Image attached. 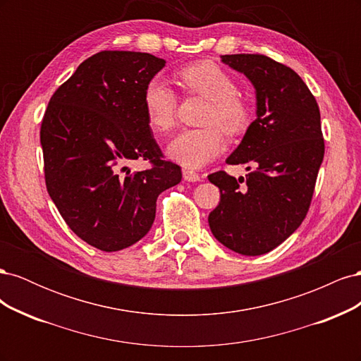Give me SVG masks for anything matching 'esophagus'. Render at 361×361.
Returning a JSON list of instances; mask_svg holds the SVG:
<instances>
[{
	"label": "esophagus",
	"mask_w": 361,
	"mask_h": 361,
	"mask_svg": "<svg viewBox=\"0 0 361 361\" xmlns=\"http://www.w3.org/2000/svg\"><path fill=\"white\" fill-rule=\"evenodd\" d=\"M182 173H183V179L188 180V182H197V180L202 179L200 174L197 171L191 170V169H183Z\"/></svg>",
	"instance_id": "1"
}]
</instances>
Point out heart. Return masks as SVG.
<instances>
[{
  "label": "heart",
  "mask_w": 361,
  "mask_h": 361,
  "mask_svg": "<svg viewBox=\"0 0 361 361\" xmlns=\"http://www.w3.org/2000/svg\"><path fill=\"white\" fill-rule=\"evenodd\" d=\"M179 82L188 92L207 99L202 117L203 128L187 129L169 145V157L188 169H199L215 159L224 150V128L236 135L247 128L251 110L248 102L238 93L236 81L223 68L212 61L188 64L178 73ZM143 108L152 129L166 134L174 128L178 97L159 78H152L143 92Z\"/></svg>",
  "instance_id": "obj_1"
}]
</instances>
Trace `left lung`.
I'll return each mask as SVG.
<instances>
[{
  "mask_svg": "<svg viewBox=\"0 0 361 361\" xmlns=\"http://www.w3.org/2000/svg\"><path fill=\"white\" fill-rule=\"evenodd\" d=\"M256 89L257 118L227 164H247L245 179L220 170L207 176L220 203L207 216L227 248L259 256L279 247L309 212L324 159L318 102L300 75L262 54L221 56Z\"/></svg>",
  "mask_w": 361,
  "mask_h": 361,
  "instance_id": "left-lung-1",
  "label": "left lung"
}]
</instances>
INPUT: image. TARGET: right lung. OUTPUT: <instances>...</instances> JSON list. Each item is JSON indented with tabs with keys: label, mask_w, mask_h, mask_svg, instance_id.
<instances>
[{
	"label": "right lung",
	"mask_w": 361,
	"mask_h": 361,
	"mask_svg": "<svg viewBox=\"0 0 361 361\" xmlns=\"http://www.w3.org/2000/svg\"><path fill=\"white\" fill-rule=\"evenodd\" d=\"M164 66L147 52H97L51 96L42 118L51 199L76 236L108 253L140 241L154 224L158 195L182 179L143 108L145 87ZM135 159L151 167L130 173Z\"/></svg>",
	"instance_id": "obj_1"
}]
</instances>
